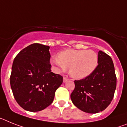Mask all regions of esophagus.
I'll return each mask as SVG.
<instances>
[{"instance_id": "34e87169", "label": "esophagus", "mask_w": 127, "mask_h": 127, "mask_svg": "<svg viewBox=\"0 0 127 127\" xmlns=\"http://www.w3.org/2000/svg\"><path fill=\"white\" fill-rule=\"evenodd\" d=\"M68 80H69V79H68L67 77H64V78H63V82H67Z\"/></svg>"}]
</instances>
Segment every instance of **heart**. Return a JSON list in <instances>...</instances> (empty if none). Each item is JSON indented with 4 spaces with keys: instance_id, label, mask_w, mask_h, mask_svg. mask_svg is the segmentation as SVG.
Masks as SVG:
<instances>
[{
    "instance_id": "1",
    "label": "heart",
    "mask_w": 127,
    "mask_h": 127,
    "mask_svg": "<svg viewBox=\"0 0 127 127\" xmlns=\"http://www.w3.org/2000/svg\"><path fill=\"white\" fill-rule=\"evenodd\" d=\"M51 63L59 71L68 68L71 77L81 79L95 70L98 63V57L92 50L69 49L59 53L58 58H52Z\"/></svg>"
}]
</instances>
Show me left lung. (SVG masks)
<instances>
[{
    "label": "left lung",
    "mask_w": 127,
    "mask_h": 127,
    "mask_svg": "<svg viewBox=\"0 0 127 127\" xmlns=\"http://www.w3.org/2000/svg\"><path fill=\"white\" fill-rule=\"evenodd\" d=\"M98 64L85 79L75 80L71 100L79 109L88 113H98L111 103L116 88V76L111 57L100 50Z\"/></svg>",
    "instance_id": "1"
}]
</instances>
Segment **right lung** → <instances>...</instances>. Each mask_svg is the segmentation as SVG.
<instances>
[{"label":"right lung","mask_w":127,"mask_h":127,"mask_svg":"<svg viewBox=\"0 0 127 127\" xmlns=\"http://www.w3.org/2000/svg\"><path fill=\"white\" fill-rule=\"evenodd\" d=\"M50 47L33 43L21 50L12 66L10 84L20 106L31 112L45 109L52 103L63 77L52 72Z\"/></svg>","instance_id":"1"}]
</instances>
